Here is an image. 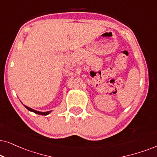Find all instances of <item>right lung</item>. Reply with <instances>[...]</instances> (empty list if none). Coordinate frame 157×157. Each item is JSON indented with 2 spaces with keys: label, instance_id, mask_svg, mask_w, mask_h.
<instances>
[{
  "label": "right lung",
  "instance_id": "right-lung-1",
  "mask_svg": "<svg viewBox=\"0 0 157 157\" xmlns=\"http://www.w3.org/2000/svg\"><path fill=\"white\" fill-rule=\"evenodd\" d=\"M25 106V105H24ZM26 107V109H27L29 111H30V112H33L35 113V114H40V115H48V114H50L51 112V111H48V112H38V111H36V110H34L33 109L29 108V107L27 106H25Z\"/></svg>",
  "mask_w": 157,
  "mask_h": 157
}]
</instances>
